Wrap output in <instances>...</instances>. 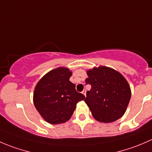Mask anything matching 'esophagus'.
<instances>
[{"instance_id": "1", "label": "esophagus", "mask_w": 152, "mask_h": 152, "mask_svg": "<svg viewBox=\"0 0 152 152\" xmlns=\"http://www.w3.org/2000/svg\"><path fill=\"white\" fill-rule=\"evenodd\" d=\"M82 94H84L85 95V96H86V90H84L83 91H82Z\"/></svg>"}]
</instances>
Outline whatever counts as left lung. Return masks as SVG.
Returning a JSON list of instances; mask_svg holds the SVG:
<instances>
[{
	"label": "left lung",
	"instance_id": "left-lung-1",
	"mask_svg": "<svg viewBox=\"0 0 152 152\" xmlns=\"http://www.w3.org/2000/svg\"><path fill=\"white\" fill-rule=\"evenodd\" d=\"M86 83L91 85L85 102L93 118L102 123H111L125 113L131 99V88L117 70L106 66L87 70Z\"/></svg>",
	"mask_w": 152,
	"mask_h": 152
}]
</instances>
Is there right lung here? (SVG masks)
Instances as JSON below:
<instances>
[{
	"label": "right lung",
	"instance_id": "obj_1",
	"mask_svg": "<svg viewBox=\"0 0 152 152\" xmlns=\"http://www.w3.org/2000/svg\"><path fill=\"white\" fill-rule=\"evenodd\" d=\"M71 76L70 69L59 67L48 72L35 86L34 104L48 123H65L70 119L78 102L85 99L69 80Z\"/></svg>",
	"mask_w": 152,
	"mask_h": 152
}]
</instances>
